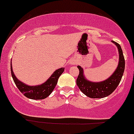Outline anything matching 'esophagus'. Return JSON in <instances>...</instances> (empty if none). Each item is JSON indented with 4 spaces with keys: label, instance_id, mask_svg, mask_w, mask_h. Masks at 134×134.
<instances>
[{
    "label": "esophagus",
    "instance_id": "obj_1",
    "mask_svg": "<svg viewBox=\"0 0 134 134\" xmlns=\"http://www.w3.org/2000/svg\"><path fill=\"white\" fill-rule=\"evenodd\" d=\"M70 64H72V65H75L76 64V62H75L74 60H71V62H70Z\"/></svg>",
    "mask_w": 134,
    "mask_h": 134
}]
</instances>
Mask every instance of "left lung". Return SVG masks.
Returning a JSON list of instances; mask_svg holds the SVG:
<instances>
[{
    "instance_id": "obj_1",
    "label": "left lung",
    "mask_w": 134,
    "mask_h": 134,
    "mask_svg": "<svg viewBox=\"0 0 134 134\" xmlns=\"http://www.w3.org/2000/svg\"><path fill=\"white\" fill-rule=\"evenodd\" d=\"M116 45L119 52V63L115 72L107 80L100 82H92L86 80L83 75V69L77 66L79 75L76 79V84L82 92L91 98H103L113 93L117 88L122 77L125 68V60L120 44L113 41Z\"/></svg>"
}]
</instances>
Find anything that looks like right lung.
I'll use <instances>...</instances> for the list:
<instances>
[{
	"mask_svg": "<svg viewBox=\"0 0 134 134\" xmlns=\"http://www.w3.org/2000/svg\"><path fill=\"white\" fill-rule=\"evenodd\" d=\"M64 71V68H60L56 70L52 74L50 79L41 85L30 86L19 81L13 72L11 64V74L15 85L18 87L19 90L24 95L25 97L31 99H43L47 97L52 92L55 88L58 80L60 75Z\"/></svg>",
	"mask_w": 134,
	"mask_h": 134,
	"instance_id": "right-lung-1",
	"label": "right lung"
}]
</instances>
